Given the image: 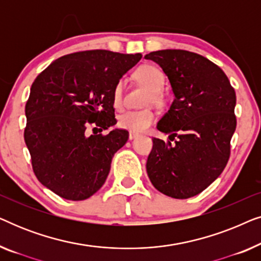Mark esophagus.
Masks as SVG:
<instances>
[{"instance_id":"esophagus-1","label":"esophagus","mask_w":261,"mask_h":261,"mask_svg":"<svg viewBox=\"0 0 261 261\" xmlns=\"http://www.w3.org/2000/svg\"><path fill=\"white\" fill-rule=\"evenodd\" d=\"M139 137H140V134L134 133V132H129V140H134V139H137Z\"/></svg>"}]
</instances>
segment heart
Listing matches in <instances>:
<instances>
[{
  "label": "heart",
  "instance_id": "b5f03b06",
  "mask_svg": "<svg viewBox=\"0 0 261 261\" xmlns=\"http://www.w3.org/2000/svg\"><path fill=\"white\" fill-rule=\"evenodd\" d=\"M137 80L152 91V98L154 101L159 99V91L162 90L165 83V78L158 67L152 65L140 66L135 71ZM113 103L114 107L120 109L123 103V82L117 81L113 89ZM155 121V114L151 109L142 110H128L119 116L117 124L123 129L141 133L148 129Z\"/></svg>",
  "mask_w": 261,
  "mask_h": 261
}]
</instances>
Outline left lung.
Segmentation results:
<instances>
[{"instance_id":"1","label":"left lung","mask_w":261,"mask_h":261,"mask_svg":"<svg viewBox=\"0 0 261 261\" xmlns=\"http://www.w3.org/2000/svg\"><path fill=\"white\" fill-rule=\"evenodd\" d=\"M169 78L174 99L156 128L174 144L153 138L146 170L156 190L172 198L198 195L222 173L237 128V96L226 73L184 49L151 52Z\"/></svg>"}]
</instances>
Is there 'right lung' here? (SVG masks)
Returning <instances> with one entry per match:
<instances>
[{"label": "right lung", "mask_w": 261, "mask_h": 261, "mask_svg": "<svg viewBox=\"0 0 261 261\" xmlns=\"http://www.w3.org/2000/svg\"><path fill=\"white\" fill-rule=\"evenodd\" d=\"M141 57L107 49L71 53L35 78L24 109V142L44 187L70 201H83L102 188L128 132L88 135L87 128L95 124L102 132L116 123L113 89Z\"/></svg>", "instance_id": "add662e5"}]
</instances>
